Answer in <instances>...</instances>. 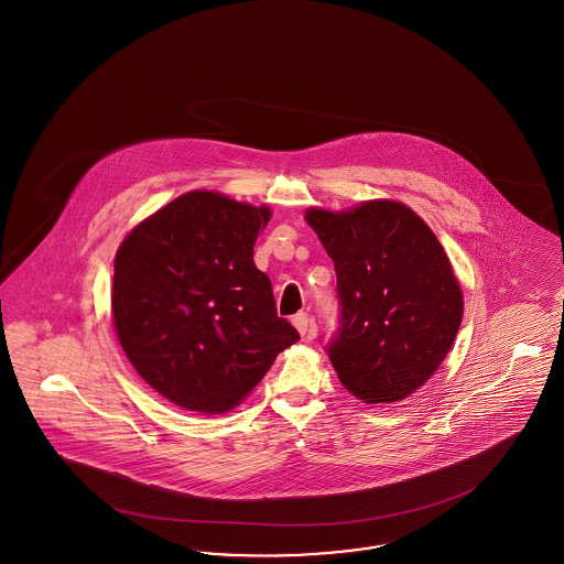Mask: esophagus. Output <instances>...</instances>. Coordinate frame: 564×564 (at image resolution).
Segmentation results:
<instances>
[{
    "label": "esophagus",
    "instance_id": "34e87169",
    "mask_svg": "<svg viewBox=\"0 0 564 564\" xmlns=\"http://www.w3.org/2000/svg\"><path fill=\"white\" fill-rule=\"evenodd\" d=\"M291 323L297 328V333L304 337L307 333V326H310V316H307L306 312H297V314L291 318Z\"/></svg>",
    "mask_w": 564,
    "mask_h": 564
}]
</instances>
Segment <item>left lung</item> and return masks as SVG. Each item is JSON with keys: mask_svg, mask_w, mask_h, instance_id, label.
<instances>
[{"mask_svg": "<svg viewBox=\"0 0 564 564\" xmlns=\"http://www.w3.org/2000/svg\"><path fill=\"white\" fill-rule=\"evenodd\" d=\"M306 221L335 262L341 316L326 354L343 387L364 403L403 401L462 325V288L441 241L394 200L310 208Z\"/></svg>", "mask_w": 564, "mask_h": 564, "instance_id": "left-lung-1", "label": "left lung"}]
</instances>
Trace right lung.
Listing matches in <instances>:
<instances>
[{
  "label": "right lung",
  "mask_w": 564,
  "mask_h": 564,
  "mask_svg": "<svg viewBox=\"0 0 564 564\" xmlns=\"http://www.w3.org/2000/svg\"><path fill=\"white\" fill-rule=\"evenodd\" d=\"M269 219L267 206L194 189L121 241L111 291L121 347L184 410H234L300 339L252 258Z\"/></svg>",
  "instance_id": "right-lung-1"
}]
</instances>
